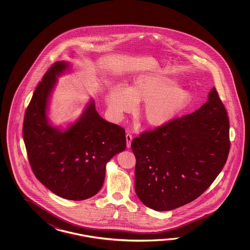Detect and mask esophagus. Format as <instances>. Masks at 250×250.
<instances>
[{"mask_svg":"<svg viewBox=\"0 0 250 250\" xmlns=\"http://www.w3.org/2000/svg\"><path fill=\"white\" fill-rule=\"evenodd\" d=\"M132 136L130 134H126V141H127V147L129 148L130 145H131V141H132Z\"/></svg>","mask_w":250,"mask_h":250,"instance_id":"esophagus-1","label":"esophagus"}]
</instances>
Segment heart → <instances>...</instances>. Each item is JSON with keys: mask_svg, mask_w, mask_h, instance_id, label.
Masks as SVG:
<instances>
[{"mask_svg": "<svg viewBox=\"0 0 250 250\" xmlns=\"http://www.w3.org/2000/svg\"><path fill=\"white\" fill-rule=\"evenodd\" d=\"M192 101L189 91L179 89L174 81L156 74L141 75L124 91L112 89L106 96L109 112L117 120L124 113L132 112L134 105L146 103L141 118L150 127L169 123Z\"/></svg>", "mask_w": 250, "mask_h": 250, "instance_id": "heart-1", "label": "heart"}]
</instances>
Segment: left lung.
Masks as SVG:
<instances>
[{"label": "left lung", "instance_id": "1", "mask_svg": "<svg viewBox=\"0 0 250 250\" xmlns=\"http://www.w3.org/2000/svg\"><path fill=\"white\" fill-rule=\"evenodd\" d=\"M227 114L213 87L197 111L133 139L135 190L144 205L170 211L197 199L211 186L229 152Z\"/></svg>", "mask_w": 250, "mask_h": 250}]
</instances>
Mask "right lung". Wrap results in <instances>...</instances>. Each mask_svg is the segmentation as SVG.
<instances>
[{"label":"right lung","mask_w":250,"mask_h":250,"mask_svg":"<svg viewBox=\"0 0 250 250\" xmlns=\"http://www.w3.org/2000/svg\"><path fill=\"white\" fill-rule=\"evenodd\" d=\"M68 66L57 62L43 75L27 107L22 133L38 181L59 197L84 200L101 189L107 162L126 148V136L123 127L97 113L94 101L64 132L48 124V96Z\"/></svg>","instance_id":"add662e5"}]
</instances>
